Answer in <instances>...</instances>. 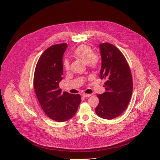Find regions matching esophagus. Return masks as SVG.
Masks as SVG:
<instances>
[{
  "instance_id": "34e87169",
  "label": "esophagus",
  "mask_w": 160,
  "mask_h": 160,
  "mask_svg": "<svg viewBox=\"0 0 160 160\" xmlns=\"http://www.w3.org/2000/svg\"><path fill=\"white\" fill-rule=\"evenodd\" d=\"M83 96L84 97V98H88V97H90V96H91L92 95L91 94H85V93H83Z\"/></svg>"
}]
</instances>
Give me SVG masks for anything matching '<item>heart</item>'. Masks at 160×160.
<instances>
[{"mask_svg":"<svg viewBox=\"0 0 160 160\" xmlns=\"http://www.w3.org/2000/svg\"><path fill=\"white\" fill-rule=\"evenodd\" d=\"M73 54L75 57L87 63L88 67L91 68H96L100 61V57L98 54H94L92 49L85 44L81 45L76 48ZM63 67L66 70H70V65L69 61L67 59L64 61Z\"/></svg>","mask_w":160,"mask_h":160,"instance_id":"b5f03b06","label":"heart"}]
</instances>
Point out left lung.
I'll return each mask as SVG.
<instances>
[{"mask_svg": "<svg viewBox=\"0 0 160 160\" xmlns=\"http://www.w3.org/2000/svg\"><path fill=\"white\" fill-rule=\"evenodd\" d=\"M102 64L100 77L104 78L106 92L97 95L99 102L97 115L112 120L126 109L132 94V77L128 64L122 52L115 45L106 42L99 44Z\"/></svg>", "mask_w": 160, "mask_h": 160, "instance_id": "1", "label": "left lung"}]
</instances>
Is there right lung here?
I'll return each mask as SVG.
<instances>
[{
  "label": "right lung",
  "instance_id": "obj_1",
  "mask_svg": "<svg viewBox=\"0 0 160 160\" xmlns=\"http://www.w3.org/2000/svg\"><path fill=\"white\" fill-rule=\"evenodd\" d=\"M66 43L52 45L40 57L36 65L33 85L38 102L50 118L63 122L74 117L81 102L80 94L62 93L59 82L62 79V56Z\"/></svg>",
  "mask_w": 160,
  "mask_h": 160
}]
</instances>
